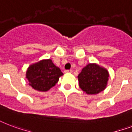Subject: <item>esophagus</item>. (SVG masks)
Returning a JSON list of instances; mask_svg holds the SVG:
<instances>
[{"mask_svg": "<svg viewBox=\"0 0 132 132\" xmlns=\"http://www.w3.org/2000/svg\"><path fill=\"white\" fill-rule=\"evenodd\" d=\"M66 73H71L72 72H73V70H66L65 71H64Z\"/></svg>", "mask_w": 132, "mask_h": 132, "instance_id": "obj_1", "label": "esophagus"}]
</instances>
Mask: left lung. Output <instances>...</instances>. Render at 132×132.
<instances>
[{"instance_id": "left-lung-1", "label": "left lung", "mask_w": 132, "mask_h": 132, "mask_svg": "<svg viewBox=\"0 0 132 132\" xmlns=\"http://www.w3.org/2000/svg\"><path fill=\"white\" fill-rule=\"evenodd\" d=\"M80 88L87 94H97L106 88L108 71L95 64H89L78 75Z\"/></svg>"}]
</instances>
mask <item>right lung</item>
Returning a JSON list of instances; mask_svg holds the SVG:
<instances>
[{"instance_id":"1","label":"right lung","mask_w":132,"mask_h":132,"mask_svg":"<svg viewBox=\"0 0 132 132\" xmlns=\"http://www.w3.org/2000/svg\"><path fill=\"white\" fill-rule=\"evenodd\" d=\"M63 73L60 68L53 64L51 59L42 60L29 66L26 78L29 84L35 90L47 91L59 81Z\"/></svg>"}]
</instances>
